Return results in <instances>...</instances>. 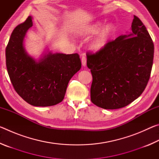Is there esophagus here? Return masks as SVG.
Returning a JSON list of instances; mask_svg holds the SVG:
<instances>
[{
  "mask_svg": "<svg viewBox=\"0 0 159 159\" xmlns=\"http://www.w3.org/2000/svg\"><path fill=\"white\" fill-rule=\"evenodd\" d=\"M81 62H82V65L83 66H86V62H87V58H86L85 55H83L82 58H81Z\"/></svg>",
  "mask_w": 159,
  "mask_h": 159,
  "instance_id": "34e87169",
  "label": "esophagus"
}]
</instances>
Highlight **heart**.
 I'll return each instance as SVG.
<instances>
[{
  "instance_id": "obj_1",
  "label": "heart",
  "mask_w": 159,
  "mask_h": 159,
  "mask_svg": "<svg viewBox=\"0 0 159 159\" xmlns=\"http://www.w3.org/2000/svg\"><path fill=\"white\" fill-rule=\"evenodd\" d=\"M102 26L101 22H95L92 25H87L83 27L79 32L80 36L85 37L91 36L96 34L100 29ZM115 31L114 26L112 24H107L97 34L90 43V47L93 50H99L106 46L108 43L110 38H111Z\"/></svg>"
}]
</instances>
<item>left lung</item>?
<instances>
[{"mask_svg":"<svg viewBox=\"0 0 159 159\" xmlns=\"http://www.w3.org/2000/svg\"><path fill=\"white\" fill-rule=\"evenodd\" d=\"M131 27V34L109 41L95 53L87 52V66L93 76L90 99L101 108L128 105L141 95L149 80L154 43L136 16Z\"/></svg>","mask_w":159,"mask_h":159,"instance_id":"left-lung-1","label":"left lung"}]
</instances>
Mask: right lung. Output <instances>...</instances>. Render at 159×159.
Returning <instances> with one entry per match:
<instances>
[{"instance_id": "right-lung-1", "label": "right lung", "mask_w": 159, "mask_h": 159, "mask_svg": "<svg viewBox=\"0 0 159 159\" xmlns=\"http://www.w3.org/2000/svg\"><path fill=\"white\" fill-rule=\"evenodd\" d=\"M33 22L29 16L16 26L5 49L6 67L15 90L36 107L55 105L63 100L67 85L81 67L78 53L49 52L36 61L25 52L23 41Z\"/></svg>"}]
</instances>
